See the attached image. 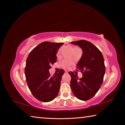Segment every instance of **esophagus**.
Segmentation results:
<instances>
[{"label": "esophagus", "instance_id": "34e87169", "mask_svg": "<svg viewBox=\"0 0 125 125\" xmlns=\"http://www.w3.org/2000/svg\"><path fill=\"white\" fill-rule=\"evenodd\" d=\"M67 73H68L67 71H65V72H64V73H65V74H67Z\"/></svg>", "mask_w": 125, "mask_h": 125}]
</instances>
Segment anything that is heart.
<instances>
[{
  "label": "heart",
  "instance_id": "b5f03b06",
  "mask_svg": "<svg viewBox=\"0 0 125 125\" xmlns=\"http://www.w3.org/2000/svg\"><path fill=\"white\" fill-rule=\"evenodd\" d=\"M72 64V62L71 61H68V60H64L61 63V66L64 68H68L71 67V65Z\"/></svg>",
  "mask_w": 125,
  "mask_h": 125
}]
</instances>
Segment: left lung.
Segmentation results:
<instances>
[{
  "label": "left lung",
  "instance_id": "left-lung-1",
  "mask_svg": "<svg viewBox=\"0 0 125 125\" xmlns=\"http://www.w3.org/2000/svg\"><path fill=\"white\" fill-rule=\"evenodd\" d=\"M71 43L79 46L83 50L77 66L83 77L79 79L77 74L69 72L71 89L78 99L88 100L96 94L103 82L105 73L104 60L100 51L90 42L79 40Z\"/></svg>",
  "mask_w": 125,
  "mask_h": 125
}]
</instances>
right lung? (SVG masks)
Here are the masks:
<instances>
[{
	"mask_svg": "<svg viewBox=\"0 0 125 125\" xmlns=\"http://www.w3.org/2000/svg\"><path fill=\"white\" fill-rule=\"evenodd\" d=\"M64 43L42 42L30 53L26 60L25 74L32 94L42 102H49L56 98L60 90L64 71L50 76L51 65L57 61L56 54Z\"/></svg>",
	"mask_w": 125,
	"mask_h": 125,
	"instance_id": "add662e5",
	"label": "right lung"
}]
</instances>
